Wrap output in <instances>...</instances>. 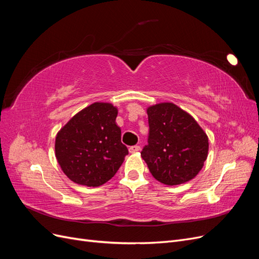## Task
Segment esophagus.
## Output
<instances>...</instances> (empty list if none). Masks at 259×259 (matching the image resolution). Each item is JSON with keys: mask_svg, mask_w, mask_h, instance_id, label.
<instances>
[{"mask_svg": "<svg viewBox=\"0 0 259 259\" xmlns=\"http://www.w3.org/2000/svg\"><path fill=\"white\" fill-rule=\"evenodd\" d=\"M139 150H140V147H139V146H132V147H130V149H128L130 153H136V152H138Z\"/></svg>", "mask_w": 259, "mask_h": 259, "instance_id": "obj_1", "label": "esophagus"}]
</instances>
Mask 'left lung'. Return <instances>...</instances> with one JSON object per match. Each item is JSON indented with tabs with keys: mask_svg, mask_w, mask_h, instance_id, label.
I'll return each instance as SVG.
<instances>
[{
	"mask_svg": "<svg viewBox=\"0 0 259 259\" xmlns=\"http://www.w3.org/2000/svg\"><path fill=\"white\" fill-rule=\"evenodd\" d=\"M148 145L142 151L152 176L167 186L185 184L202 169L208 137L198 122L173 103L147 108Z\"/></svg>",
	"mask_w": 259,
	"mask_h": 259,
	"instance_id": "obj_1",
	"label": "left lung"
}]
</instances>
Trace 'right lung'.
<instances>
[{
	"label": "right lung",
	"mask_w": 259,
	"mask_h": 259,
	"mask_svg": "<svg viewBox=\"0 0 259 259\" xmlns=\"http://www.w3.org/2000/svg\"><path fill=\"white\" fill-rule=\"evenodd\" d=\"M116 115L112 104L97 101L73 115L57 133L55 155L73 183L101 186L122 165L128 150L121 143Z\"/></svg>",
	"instance_id": "right-lung-1"
}]
</instances>
